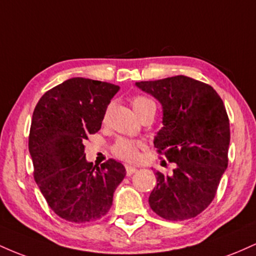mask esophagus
<instances>
[{
  "label": "esophagus",
  "instance_id": "obj_1",
  "mask_svg": "<svg viewBox=\"0 0 256 256\" xmlns=\"http://www.w3.org/2000/svg\"><path fill=\"white\" fill-rule=\"evenodd\" d=\"M125 170H126V176H132L134 172L137 171L136 167H134V166H126Z\"/></svg>",
  "mask_w": 256,
  "mask_h": 256
}]
</instances>
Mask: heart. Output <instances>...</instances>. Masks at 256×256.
I'll return each mask as SVG.
<instances>
[{
  "instance_id": "1",
  "label": "heart",
  "mask_w": 256,
  "mask_h": 256,
  "mask_svg": "<svg viewBox=\"0 0 256 256\" xmlns=\"http://www.w3.org/2000/svg\"><path fill=\"white\" fill-rule=\"evenodd\" d=\"M131 106L140 118L144 116L146 114L150 113V112H154L155 113V104L150 98H146V96H134V98H131ZM108 112H110V107L106 110L104 118L107 116ZM142 143L137 142V140L122 138V140H116V144L113 146V152L116 158L125 161V162H136L138 158H140V149L142 148Z\"/></svg>"
}]
</instances>
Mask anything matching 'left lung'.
Here are the masks:
<instances>
[{"instance_id":"left-lung-1","label":"left lung","mask_w":256,"mask_h":256,"mask_svg":"<svg viewBox=\"0 0 256 256\" xmlns=\"http://www.w3.org/2000/svg\"><path fill=\"white\" fill-rule=\"evenodd\" d=\"M136 85L162 104L164 128L154 146L177 165L171 176L155 173L150 208L171 222L195 218L213 201L228 164L230 122L224 102L210 85L185 76Z\"/></svg>"}]
</instances>
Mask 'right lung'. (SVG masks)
Instances as JSON below:
<instances>
[{"label": "right lung", "instance_id": "obj_1", "mask_svg": "<svg viewBox=\"0 0 256 256\" xmlns=\"http://www.w3.org/2000/svg\"><path fill=\"white\" fill-rule=\"evenodd\" d=\"M119 89L106 82L71 78L46 91L34 107L28 134L34 178L52 212L67 222L83 224L104 216L126 174L113 158L94 166L84 152Z\"/></svg>", "mask_w": 256, "mask_h": 256}]
</instances>
